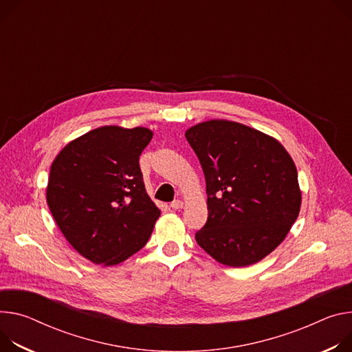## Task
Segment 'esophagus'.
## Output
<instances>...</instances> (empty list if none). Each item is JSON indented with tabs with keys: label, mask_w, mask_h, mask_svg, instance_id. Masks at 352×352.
Segmentation results:
<instances>
[{
	"label": "esophagus",
	"mask_w": 352,
	"mask_h": 352,
	"mask_svg": "<svg viewBox=\"0 0 352 352\" xmlns=\"http://www.w3.org/2000/svg\"><path fill=\"white\" fill-rule=\"evenodd\" d=\"M171 208L175 209V210H179V209L184 208V202H182L181 199H177V201H174V202L171 204Z\"/></svg>",
	"instance_id": "1"
}]
</instances>
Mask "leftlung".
<instances>
[{
	"label": "left lung",
	"instance_id": "1",
	"mask_svg": "<svg viewBox=\"0 0 352 352\" xmlns=\"http://www.w3.org/2000/svg\"><path fill=\"white\" fill-rule=\"evenodd\" d=\"M185 138L206 179L209 214L197 243L223 265L261 261L285 240L300 212L291 154L275 138L226 119L190 126Z\"/></svg>",
	"mask_w": 352,
	"mask_h": 352
}]
</instances>
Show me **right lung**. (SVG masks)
<instances>
[{"label": "right lung", "instance_id": "obj_1", "mask_svg": "<svg viewBox=\"0 0 352 352\" xmlns=\"http://www.w3.org/2000/svg\"><path fill=\"white\" fill-rule=\"evenodd\" d=\"M147 127L101 126L72 140L50 167L46 201L63 236L84 258L112 267L151 236L160 210L143 182L139 155Z\"/></svg>", "mask_w": 352, "mask_h": 352}]
</instances>
